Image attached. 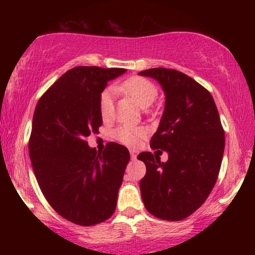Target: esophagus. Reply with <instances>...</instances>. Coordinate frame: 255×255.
Instances as JSON below:
<instances>
[{"instance_id":"obj_1","label":"esophagus","mask_w":255,"mask_h":255,"mask_svg":"<svg viewBox=\"0 0 255 255\" xmlns=\"http://www.w3.org/2000/svg\"><path fill=\"white\" fill-rule=\"evenodd\" d=\"M129 152H130V157H131V159H135L136 156H137V152H136L135 150H130Z\"/></svg>"}]
</instances>
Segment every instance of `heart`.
I'll use <instances>...</instances> for the list:
<instances>
[{
	"mask_svg": "<svg viewBox=\"0 0 255 255\" xmlns=\"http://www.w3.org/2000/svg\"><path fill=\"white\" fill-rule=\"evenodd\" d=\"M119 90L127 93L141 108H147L156 101L158 90L152 81L142 77H130L119 86ZM99 111L103 119H109L113 114V92L105 89L99 96ZM146 135L145 128L120 126L114 130V137L127 146H135Z\"/></svg>",
	"mask_w": 255,
	"mask_h": 255,
	"instance_id": "1",
	"label": "heart"
}]
</instances>
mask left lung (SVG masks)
<instances>
[{"label": "left lung", "instance_id": "obj_1", "mask_svg": "<svg viewBox=\"0 0 255 255\" xmlns=\"http://www.w3.org/2000/svg\"><path fill=\"white\" fill-rule=\"evenodd\" d=\"M139 74L156 79L165 92L164 113L150 145L169 154L166 162L151 152L137 156L146 165L141 198L154 217L181 221L197 211L215 187L223 159L224 129L211 93L194 79L160 67Z\"/></svg>", "mask_w": 255, "mask_h": 255}]
</instances>
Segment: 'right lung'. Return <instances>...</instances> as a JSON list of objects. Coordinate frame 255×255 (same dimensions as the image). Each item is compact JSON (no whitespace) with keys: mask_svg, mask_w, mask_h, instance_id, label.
Listing matches in <instances>:
<instances>
[{"mask_svg":"<svg viewBox=\"0 0 255 255\" xmlns=\"http://www.w3.org/2000/svg\"><path fill=\"white\" fill-rule=\"evenodd\" d=\"M124 68L79 66L66 72L38 101L28 140L43 195L58 215L91 227L113 216L129 151L108 142L103 152L87 136L103 124L99 96Z\"/></svg>","mask_w":255,"mask_h":255,"instance_id":"obj_1","label":"right lung"}]
</instances>
